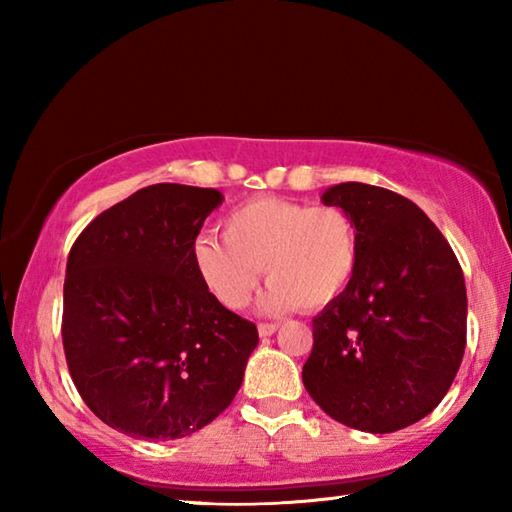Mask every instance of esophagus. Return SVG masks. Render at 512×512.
<instances>
[{"label":"esophagus","instance_id":"1","mask_svg":"<svg viewBox=\"0 0 512 512\" xmlns=\"http://www.w3.org/2000/svg\"><path fill=\"white\" fill-rule=\"evenodd\" d=\"M275 329H277L275 323H259V325H257L259 336H273Z\"/></svg>","mask_w":512,"mask_h":512}]
</instances>
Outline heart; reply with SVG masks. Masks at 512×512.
<instances>
[{
    "label": "heart",
    "instance_id": "heart-1",
    "mask_svg": "<svg viewBox=\"0 0 512 512\" xmlns=\"http://www.w3.org/2000/svg\"><path fill=\"white\" fill-rule=\"evenodd\" d=\"M221 228L223 239H194L192 262L205 289L228 309L253 300L262 266L271 282L262 298L268 314L332 305L357 271V225L341 207L264 196L230 210Z\"/></svg>",
    "mask_w": 512,
    "mask_h": 512
}]
</instances>
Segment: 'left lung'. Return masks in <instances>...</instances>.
<instances>
[{"label":"left lung","instance_id":"8db88e82","mask_svg":"<svg viewBox=\"0 0 512 512\" xmlns=\"http://www.w3.org/2000/svg\"><path fill=\"white\" fill-rule=\"evenodd\" d=\"M323 203L357 225L359 264L343 296L311 320L302 381L345 427L404 429L436 409L463 361L461 264L429 216L391 189L341 183Z\"/></svg>","mask_w":512,"mask_h":512}]
</instances>
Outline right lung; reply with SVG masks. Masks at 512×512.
Masks as SVG:
<instances>
[{"label":"right lung","mask_w":512,"mask_h":512,"mask_svg":"<svg viewBox=\"0 0 512 512\" xmlns=\"http://www.w3.org/2000/svg\"><path fill=\"white\" fill-rule=\"evenodd\" d=\"M216 189L160 183L101 212L67 257L63 348L90 411L131 438L176 440L235 400L257 327L198 277Z\"/></svg>","instance_id":"right-lung-1"}]
</instances>
